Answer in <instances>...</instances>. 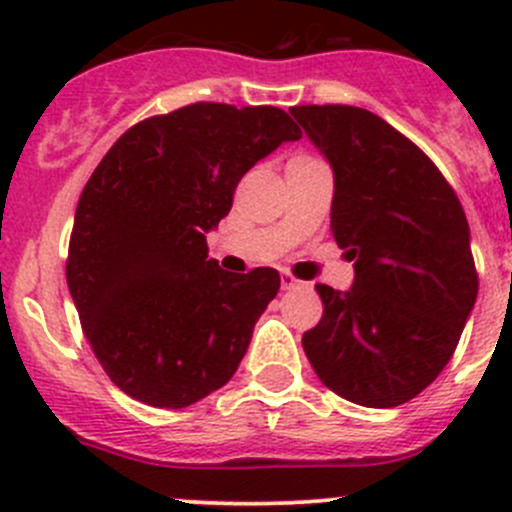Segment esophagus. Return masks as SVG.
Returning a JSON list of instances; mask_svg holds the SVG:
<instances>
[{
  "label": "esophagus",
  "instance_id": "34e87169",
  "mask_svg": "<svg viewBox=\"0 0 512 512\" xmlns=\"http://www.w3.org/2000/svg\"><path fill=\"white\" fill-rule=\"evenodd\" d=\"M299 287H304L302 280L292 277V275H289V272H285V275H282V289H285V292H289V289H299Z\"/></svg>",
  "mask_w": 512,
  "mask_h": 512
}]
</instances>
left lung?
<instances>
[{
	"mask_svg": "<svg viewBox=\"0 0 512 512\" xmlns=\"http://www.w3.org/2000/svg\"><path fill=\"white\" fill-rule=\"evenodd\" d=\"M289 113L332 165V235L354 260L352 289L317 285L324 314L304 354L342 399L406 404L441 374L476 304L466 213L431 158L376 113Z\"/></svg>",
	"mask_w": 512,
	"mask_h": 512,
	"instance_id": "8db88e82",
	"label": "left lung"
}]
</instances>
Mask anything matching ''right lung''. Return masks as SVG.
Returning <instances> with one entry per match:
<instances>
[{
	"mask_svg": "<svg viewBox=\"0 0 512 512\" xmlns=\"http://www.w3.org/2000/svg\"><path fill=\"white\" fill-rule=\"evenodd\" d=\"M302 131L275 106L193 103L128 128L76 208L66 282L113 384L156 409H185L232 379L280 289L257 267L230 275L208 235L242 175Z\"/></svg>",
	"mask_w": 512,
	"mask_h": 512,
	"instance_id": "obj_1",
	"label": "right lung"
}]
</instances>
